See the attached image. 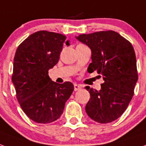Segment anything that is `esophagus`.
I'll return each instance as SVG.
<instances>
[{
	"label": "esophagus",
	"mask_w": 146,
	"mask_h": 146,
	"mask_svg": "<svg viewBox=\"0 0 146 146\" xmlns=\"http://www.w3.org/2000/svg\"><path fill=\"white\" fill-rule=\"evenodd\" d=\"M74 91H78V90H80V89L81 88V87L80 85H78V84H74Z\"/></svg>",
	"instance_id": "34e87169"
}]
</instances>
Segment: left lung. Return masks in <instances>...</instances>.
<instances>
[{
	"mask_svg": "<svg viewBox=\"0 0 146 146\" xmlns=\"http://www.w3.org/2000/svg\"><path fill=\"white\" fill-rule=\"evenodd\" d=\"M76 39L91 48L92 62L88 72L96 71L104 81L100 91L86 87L91 95L86 113L98 123H111L123 113L134 94L138 81L134 48L113 30L81 34Z\"/></svg>",
	"mask_w": 146,
	"mask_h": 146,
	"instance_id": "obj_1",
	"label": "left lung"
}]
</instances>
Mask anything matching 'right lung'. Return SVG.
<instances>
[{"label": "right lung", "mask_w": 146, "mask_h": 146, "mask_svg": "<svg viewBox=\"0 0 146 146\" xmlns=\"http://www.w3.org/2000/svg\"><path fill=\"white\" fill-rule=\"evenodd\" d=\"M65 44L70 45L64 35L42 30L29 36L16 51L12 82L17 98L26 115L38 123L58 119L74 91L69 81L58 84L48 76Z\"/></svg>", "instance_id": "add662e5"}]
</instances>
